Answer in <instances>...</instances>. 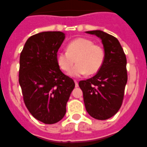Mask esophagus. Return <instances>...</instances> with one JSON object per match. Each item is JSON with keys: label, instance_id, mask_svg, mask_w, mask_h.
<instances>
[{"label": "esophagus", "instance_id": "obj_1", "mask_svg": "<svg viewBox=\"0 0 147 147\" xmlns=\"http://www.w3.org/2000/svg\"><path fill=\"white\" fill-rule=\"evenodd\" d=\"M74 82H75V84H76V87H78V82L76 81V80H75V81H74Z\"/></svg>", "mask_w": 147, "mask_h": 147}]
</instances>
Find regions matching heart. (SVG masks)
Listing matches in <instances>:
<instances>
[{"label":"heart","mask_w":147,"mask_h":147,"mask_svg":"<svg viewBox=\"0 0 147 147\" xmlns=\"http://www.w3.org/2000/svg\"><path fill=\"white\" fill-rule=\"evenodd\" d=\"M105 52L102 47L94 45L92 40L82 38L71 41L67 51H59L56 55L57 63L63 71H69L74 61H77L69 71V76L72 78L97 72L103 64Z\"/></svg>","instance_id":"b5f03b06"}]
</instances>
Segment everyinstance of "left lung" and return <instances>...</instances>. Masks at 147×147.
I'll use <instances>...</instances> for the list:
<instances>
[{
    "label": "left lung",
    "instance_id": "left-lung-1",
    "mask_svg": "<svg viewBox=\"0 0 147 147\" xmlns=\"http://www.w3.org/2000/svg\"><path fill=\"white\" fill-rule=\"evenodd\" d=\"M101 39L105 58L92 78L79 82L86 111L94 119L105 120L120 109L127 82L126 58L118 39L100 30L86 31Z\"/></svg>",
    "mask_w": 147,
    "mask_h": 147
}]
</instances>
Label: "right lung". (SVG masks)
I'll return each instance as SVG.
<instances>
[{
  "label": "right lung",
  "instance_id": "add662e5",
  "mask_svg": "<svg viewBox=\"0 0 147 147\" xmlns=\"http://www.w3.org/2000/svg\"><path fill=\"white\" fill-rule=\"evenodd\" d=\"M65 38L61 31H43L27 40L20 55L19 84L30 113L45 124L63 118L75 88L57 63L56 55Z\"/></svg>",
  "mask_w": 147,
  "mask_h": 147
}]
</instances>
